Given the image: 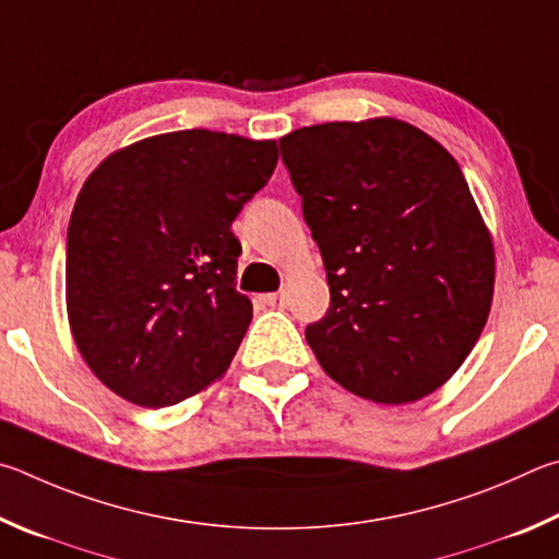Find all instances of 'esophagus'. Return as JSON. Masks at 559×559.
Instances as JSON below:
<instances>
[{
	"mask_svg": "<svg viewBox=\"0 0 559 559\" xmlns=\"http://www.w3.org/2000/svg\"><path fill=\"white\" fill-rule=\"evenodd\" d=\"M262 299H264V305H267V307H282V301H285V297H282V295H264Z\"/></svg>",
	"mask_w": 559,
	"mask_h": 559,
	"instance_id": "esophagus-1",
	"label": "esophagus"
}]
</instances>
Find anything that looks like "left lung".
Returning <instances> with one entry per match:
<instances>
[{"mask_svg":"<svg viewBox=\"0 0 559 559\" xmlns=\"http://www.w3.org/2000/svg\"><path fill=\"white\" fill-rule=\"evenodd\" d=\"M331 305L307 326L354 395L403 405L447 383L493 299V242L462 169L417 127L378 117L280 140Z\"/></svg>","mask_w":559,"mask_h":559,"instance_id":"left-lung-1","label":"left lung"}]
</instances>
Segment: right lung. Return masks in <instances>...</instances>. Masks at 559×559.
<instances>
[{"label": "right lung", "instance_id": "1", "mask_svg": "<svg viewBox=\"0 0 559 559\" xmlns=\"http://www.w3.org/2000/svg\"><path fill=\"white\" fill-rule=\"evenodd\" d=\"M277 166V144L181 130L107 156L78 193L66 245L75 346L142 407L225 373L250 326L230 225Z\"/></svg>", "mask_w": 559, "mask_h": 559}]
</instances>
